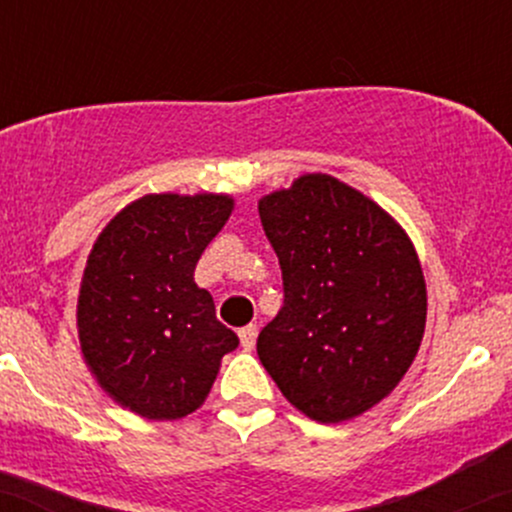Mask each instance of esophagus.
<instances>
[{
	"label": "esophagus",
	"instance_id": "esophagus-1",
	"mask_svg": "<svg viewBox=\"0 0 512 512\" xmlns=\"http://www.w3.org/2000/svg\"><path fill=\"white\" fill-rule=\"evenodd\" d=\"M238 338H240V347H243L245 352H250L257 340V325H245V328H240Z\"/></svg>",
	"mask_w": 512,
	"mask_h": 512
}]
</instances>
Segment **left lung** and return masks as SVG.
Wrapping results in <instances>:
<instances>
[{
    "instance_id": "left-lung-1",
    "label": "left lung",
    "mask_w": 512,
    "mask_h": 512,
    "mask_svg": "<svg viewBox=\"0 0 512 512\" xmlns=\"http://www.w3.org/2000/svg\"><path fill=\"white\" fill-rule=\"evenodd\" d=\"M284 306L257 355L286 401L340 423L384 401L411 369L428 318L413 240L389 211L323 172L262 196Z\"/></svg>"
}]
</instances>
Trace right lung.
I'll list each match as a JSON object with an SVG mask.
<instances>
[{"mask_svg":"<svg viewBox=\"0 0 512 512\" xmlns=\"http://www.w3.org/2000/svg\"><path fill=\"white\" fill-rule=\"evenodd\" d=\"M230 194H145L106 223L77 296L84 364L106 396L148 420H179L204 406L238 335L194 282L221 233Z\"/></svg>","mask_w":512,"mask_h":512,"instance_id":"add662e5","label":"right lung"}]
</instances>
